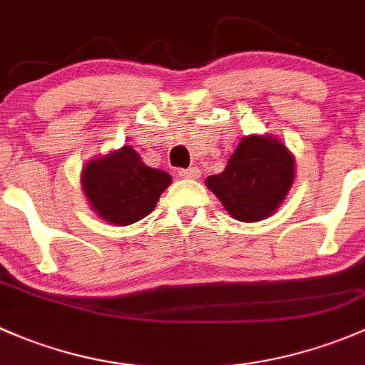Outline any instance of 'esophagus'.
Here are the masks:
<instances>
[{"label": "esophagus", "instance_id": "34e87169", "mask_svg": "<svg viewBox=\"0 0 365 365\" xmlns=\"http://www.w3.org/2000/svg\"><path fill=\"white\" fill-rule=\"evenodd\" d=\"M178 174H179V178H182V179H197V178H200V170H198L197 167L181 168V170H179Z\"/></svg>", "mask_w": 365, "mask_h": 365}]
</instances>
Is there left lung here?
I'll list each match as a JSON object with an SVG mask.
<instances>
[{"mask_svg": "<svg viewBox=\"0 0 365 365\" xmlns=\"http://www.w3.org/2000/svg\"><path fill=\"white\" fill-rule=\"evenodd\" d=\"M295 161L287 145L269 135H247L221 174L205 184L234 220L255 223L276 212L290 191Z\"/></svg>", "mask_w": 365, "mask_h": 365, "instance_id": "1", "label": "left lung"}]
</instances>
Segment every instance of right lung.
Returning a JSON list of instances; mask_svg holds the SVG:
<instances>
[{"mask_svg":"<svg viewBox=\"0 0 365 365\" xmlns=\"http://www.w3.org/2000/svg\"><path fill=\"white\" fill-rule=\"evenodd\" d=\"M89 205L101 220L118 227L140 221L156 207L160 195L170 186L165 170L151 168L131 145L86 163L81 175Z\"/></svg>","mask_w":365,"mask_h":365,"instance_id":"right-lung-1","label":"right lung"}]
</instances>
